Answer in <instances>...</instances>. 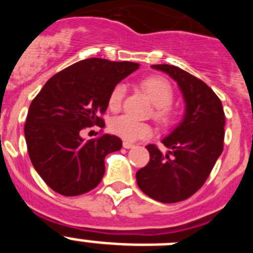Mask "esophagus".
Returning a JSON list of instances; mask_svg holds the SVG:
<instances>
[{
	"instance_id": "esophagus-1",
	"label": "esophagus",
	"mask_w": 253,
	"mask_h": 253,
	"mask_svg": "<svg viewBox=\"0 0 253 253\" xmlns=\"http://www.w3.org/2000/svg\"><path fill=\"white\" fill-rule=\"evenodd\" d=\"M123 147L126 149H130V148H133L134 144H131V143H129V142H123Z\"/></svg>"
}]
</instances>
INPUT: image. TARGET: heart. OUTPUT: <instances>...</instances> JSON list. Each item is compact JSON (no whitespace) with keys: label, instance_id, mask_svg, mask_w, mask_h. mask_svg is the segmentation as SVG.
Masks as SVG:
<instances>
[{"label":"heart","instance_id":"b5f03b06","mask_svg":"<svg viewBox=\"0 0 253 253\" xmlns=\"http://www.w3.org/2000/svg\"><path fill=\"white\" fill-rule=\"evenodd\" d=\"M140 87L149 96L152 102L156 105L154 118L162 124L171 123L173 119V111H172L169 104L173 100V90H172L169 82L160 76H151L140 82ZM124 84H116L109 96V106L111 110L119 109L123 99H124ZM110 129L118 137L128 140V142L147 138L152 134L151 125L147 123L138 122L129 115L118 116L111 120Z\"/></svg>","mask_w":253,"mask_h":253}]
</instances>
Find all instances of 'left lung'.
<instances>
[{
    "label": "left lung",
    "mask_w": 253,
    "mask_h": 253,
    "mask_svg": "<svg viewBox=\"0 0 253 253\" xmlns=\"http://www.w3.org/2000/svg\"><path fill=\"white\" fill-rule=\"evenodd\" d=\"M152 68L167 73L177 82L185 101L180 124L162 139L167 153L154 144L146 147L149 162L137 172L143 193L161 203L190 198L204 185L223 152L225 116L222 102L207 84L184 69L169 64Z\"/></svg>",
    "instance_id": "8db88e82"
}]
</instances>
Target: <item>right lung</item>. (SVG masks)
<instances>
[{"label":"right lung","instance_id":"right-lung-1","mask_svg":"<svg viewBox=\"0 0 253 253\" xmlns=\"http://www.w3.org/2000/svg\"><path fill=\"white\" fill-rule=\"evenodd\" d=\"M138 67L101 58L80 60L53 76L33 100L24 128L29 157L55 193L81 195L100 184L105 157L122 148V139L104 134L84 142L81 131L104 123L99 115L106 111L110 92Z\"/></svg>","mask_w":253,"mask_h":253}]
</instances>
